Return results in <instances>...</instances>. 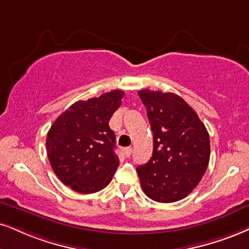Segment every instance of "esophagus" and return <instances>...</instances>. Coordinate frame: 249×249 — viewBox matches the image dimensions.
<instances>
[{
	"mask_svg": "<svg viewBox=\"0 0 249 249\" xmlns=\"http://www.w3.org/2000/svg\"><path fill=\"white\" fill-rule=\"evenodd\" d=\"M123 154H124V155L126 157H130L131 154H132V148L131 147L124 148V149H123Z\"/></svg>",
	"mask_w": 249,
	"mask_h": 249,
	"instance_id": "1",
	"label": "esophagus"
}]
</instances>
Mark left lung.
Here are the masks:
<instances>
[{"label": "left lung", "mask_w": 249, "mask_h": 249, "mask_svg": "<svg viewBox=\"0 0 249 249\" xmlns=\"http://www.w3.org/2000/svg\"><path fill=\"white\" fill-rule=\"evenodd\" d=\"M154 137L153 156L139 165L142 191L157 202L186 197L208 168L210 140L196 112L174 93L141 89Z\"/></svg>", "instance_id": "left-lung-1"}]
</instances>
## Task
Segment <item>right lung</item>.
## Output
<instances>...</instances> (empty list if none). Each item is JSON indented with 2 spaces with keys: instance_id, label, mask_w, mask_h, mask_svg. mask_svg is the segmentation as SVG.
Returning a JSON list of instances; mask_svg holds the SVG:
<instances>
[{
  "instance_id": "add662e5",
  "label": "right lung",
  "mask_w": 249,
  "mask_h": 249,
  "mask_svg": "<svg viewBox=\"0 0 249 249\" xmlns=\"http://www.w3.org/2000/svg\"><path fill=\"white\" fill-rule=\"evenodd\" d=\"M124 92L111 90L78 101L53 123L46 139L48 159L63 184L83 194L95 193L111 181L119 160L109 121Z\"/></svg>"
}]
</instances>
